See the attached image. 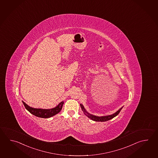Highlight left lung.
Wrapping results in <instances>:
<instances>
[{"label": "left lung", "instance_id": "8db88e82", "mask_svg": "<svg viewBox=\"0 0 158 158\" xmlns=\"http://www.w3.org/2000/svg\"><path fill=\"white\" fill-rule=\"evenodd\" d=\"M81 109L82 110V111H83L84 114L86 115V116L89 118V119L94 120V121H96V122H106V121H108L110 119H112L114 118V117L117 116L119 113H120V111H121V110L122 109L123 106L120 109L118 110L115 113H114L111 115H106V116H96V115H94L93 114H91L90 113H88L87 111V110H85V109L84 108V106L81 104Z\"/></svg>", "mask_w": 158, "mask_h": 158}]
</instances>
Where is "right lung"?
<instances>
[{
	"label": "right lung",
	"mask_w": 158,
	"mask_h": 158,
	"mask_svg": "<svg viewBox=\"0 0 158 158\" xmlns=\"http://www.w3.org/2000/svg\"><path fill=\"white\" fill-rule=\"evenodd\" d=\"M23 103L24 106L25 107L27 111H29V112L32 115L37 116V117L42 118H51L52 116H54L55 115L57 114L58 113L61 111L64 102L62 101L58 104L57 106H56L54 108H52L49 109L34 108V107L29 106V105H27L23 101Z\"/></svg>",
	"instance_id": "1"
}]
</instances>
